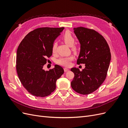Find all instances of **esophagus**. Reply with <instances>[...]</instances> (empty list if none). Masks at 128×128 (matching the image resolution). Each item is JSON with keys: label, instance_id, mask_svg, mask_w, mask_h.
I'll return each mask as SVG.
<instances>
[{"label": "esophagus", "instance_id": "esophagus-1", "mask_svg": "<svg viewBox=\"0 0 128 128\" xmlns=\"http://www.w3.org/2000/svg\"><path fill=\"white\" fill-rule=\"evenodd\" d=\"M69 70L68 69H67V68H64V72H68Z\"/></svg>", "mask_w": 128, "mask_h": 128}]
</instances>
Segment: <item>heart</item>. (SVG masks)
I'll use <instances>...</instances> for the list:
<instances>
[{
    "instance_id": "b5f03b06",
    "label": "heart",
    "mask_w": 128,
    "mask_h": 128,
    "mask_svg": "<svg viewBox=\"0 0 128 128\" xmlns=\"http://www.w3.org/2000/svg\"><path fill=\"white\" fill-rule=\"evenodd\" d=\"M62 39L68 46L72 48V50L74 51H76L77 50V48L76 46H74L75 44V40L74 37L72 36V33L69 32H66L62 36ZM56 48V42H54L53 44L52 50L53 52H54ZM74 59L73 56H69L67 57H62L61 58L58 60V63L59 64L65 67H68L70 64V62Z\"/></svg>"
}]
</instances>
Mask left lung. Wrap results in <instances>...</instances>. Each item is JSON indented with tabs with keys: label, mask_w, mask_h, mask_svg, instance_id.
<instances>
[{
	"label": "left lung",
	"mask_w": 128,
	"mask_h": 128,
	"mask_svg": "<svg viewBox=\"0 0 128 128\" xmlns=\"http://www.w3.org/2000/svg\"><path fill=\"white\" fill-rule=\"evenodd\" d=\"M80 43L77 63L84 64L82 71L72 68L74 77L72 88L82 94H88L98 89L105 80L111 60L110 48L102 36L95 30L78 27L74 28Z\"/></svg>",
	"instance_id": "obj_1"
}]
</instances>
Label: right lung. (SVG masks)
<instances>
[{"label":"right lung","instance_id":"right-lung-1","mask_svg":"<svg viewBox=\"0 0 128 128\" xmlns=\"http://www.w3.org/2000/svg\"><path fill=\"white\" fill-rule=\"evenodd\" d=\"M64 29L62 28H40L28 33L20 42L16 53V71L23 86L30 94L44 97L56 88V81L64 72L56 64L45 71L43 66L52 54V46Z\"/></svg>","mask_w":128,"mask_h":128}]
</instances>
